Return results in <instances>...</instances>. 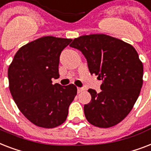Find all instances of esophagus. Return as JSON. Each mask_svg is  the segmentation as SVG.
I'll return each instance as SVG.
<instances>
[{"label":"esophagus","instance_id":"obj_1","mask_svg":"<svg viewBox=\"0 0 151 151\" xmlns=\"http://www.w3.org/2000/svg\"><path fill=\"white\" fill-rule=\"evenodd\" d=\"M83 90H84V89H83V88H80V87H78L77 88V91H78V93H81V92H83Z\"/></svg>","mask_w":151,"mask_h":151}]
</instances>
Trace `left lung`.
Wrapping results in <instances>:
<instances>
[{
    "label": "left lung",
    "instance_id": "left-lung-1",
    "mask_svg": "<svg viewBox=\"0 0 151 151\" xmlns=\"http://www.w3.org/2000/svg\"><path fill=\"white\" fill-rule=\"evenodd\" d=\"M69 46L83 53L90 73L103 79L101 93L88 90L91 101L84 105L86 120L99 128L121 122L133 108L143 86V66L136 49L105 34L81 36Z\"/></svg>",
    "mask_w": 151,
    "mask_h": 151
}]
</instances>
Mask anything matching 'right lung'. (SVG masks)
Returning <instances> with one entry per match:
<instances>
[{
	"label": "right lung",
	"instance_id": "1",
	"mask_svg": "<svg viewBox=\"0 0 151 151\" xmlns=\"http://www.w3.org/2000/svg\"><path fill=\"white\" fill-rule=\"evenodd\" d=\"M47 36L19 48L8 67L9 90L19 111L38 127L52 129L65 122L76 96L74 84H52L59 78V57L72 42Z\"/></svg>",
	"mask_w": 151,
	"mask_h": 151
}]
</instances>
